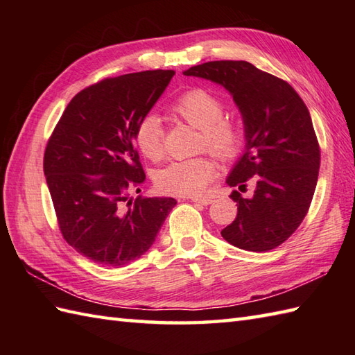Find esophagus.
<instances>
[{
  "label": "esophagus",
  "instance_id": "1",
  "mask_svg": "<svg viewBox=\"0 0 355 355\" xmlns=\"http://www.w3.org/2000/svg\"><path fill=\"white\" fill-rule=\"evenodd\" d=\"M192 202H195V205H201V206H209V205H212V200L210 198H192Z\"/></svg>",
  "mask_w": 355,
  "mask_h": 355
}]
</instances>
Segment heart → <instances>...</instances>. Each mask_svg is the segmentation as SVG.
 I'll use <instances>...</instances> for the list:
<instances>
[{
	"instance_id": "obj_1",
	"label": "heart",
	"mask_w": 355,
	"mask_h": 355,
	"mask_svg": "<svg viewBox=\"0 0 355 355\" xmlns=\"http://www.w3.org/2000/svg\"><path fill=\"white\" fill-rule=\"evenodd\" d=\"M173 114L201 130L200 145L214 154L229 158L238 153L243 143L241 126L223 117L224 105L220 97L205 88H192L183 93L171 107ZM134 143L149 160L163 155V125L155 114L143 116L134 130ZM216 175L215 163L207 157L177 160L155 172V184L164 193L198 197Z\"/></svg>"
}]
</instances>
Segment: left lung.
Instances as JSON below:
<instances>
[{
    "label": "left lung",
    "instance_id": "left-lung-1",
    "mask_svg": "<svg viewBox=\"0 0 355 355\" xmlns=\"http://www.w3.org/2000/svg\"><path fill=\"white\" fill-rule=\"evenodd\" d=\"M186 76L224 87L244 123L245 148L227 180L235 221L221 230L229 244L248 252H268L288 239L305 218L315 191L320 149L310 111L294 88L247 61H212L191 67Z\"/></svg>",
    "mask_w": 355,
    "mask_h": 355
}]
</instances>
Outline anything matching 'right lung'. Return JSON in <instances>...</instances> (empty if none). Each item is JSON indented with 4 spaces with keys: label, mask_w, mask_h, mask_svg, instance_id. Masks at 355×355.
I'll return each mask as SVG.
<instances>
[{
    "label": "right lung",
    "mask_w": 355,
    "mask_h": 355,
    "mask_svg": "<svg viewBox=\"0 0 355 355\" xmlns=\"http://www.w3.org/2000/svg\"><path fill=\"white\" fill-rule=\"evenodd\" d=\"M175 71L110 78L82 89L67 105L47 143L44 175L64 239L107 267L145 254L177 205L171 197L135 198L146 180L134 130L153 110Z\"/></svg>",
    "instance_id": "add662e5"
}]
</instances>
